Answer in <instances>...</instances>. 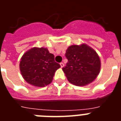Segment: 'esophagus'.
I'll use <instances>...</instances> for the list:
<instances>
[{"instance_id":"obj_1","label":"esophagus","mask_w":121,"mask_h":121,"mask_svg":"<svg viewBox=\"0 0 121 121\" xmlns=\"http://www.w3.org/2000/svg\"><path fill=\"white\" fill-rule=\"evenodd\" d=\"M60 67H61V68H62V67H64V63H63V62L60 63Z\"/></svg>"}]
</instances>
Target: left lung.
<instances>
[{"instance_id": "1", "label": "left lung", "mask_w": 121, "mask_h": 121, "mask_svg": "<svg viewBox=\"0 0 121 121\" xmlns=\"http://www.w3.org/2000/svg\"><path fill=\"white\" fill-rule=\"evenodd\" d=\"M68 62L62 68L67 79L77 86H84L96 78L100 69L99 56L85 44L71 45L66 50Z\"/></svg>"}]
</instances>
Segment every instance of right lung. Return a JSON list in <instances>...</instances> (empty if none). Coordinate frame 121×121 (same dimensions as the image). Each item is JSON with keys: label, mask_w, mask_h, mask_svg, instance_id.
Here are the masks:
<instances>
[{"label": "right lung", "mask_w": 121, "mask_h": 121, "mask_svg": "<svg viewBox=\"0 0 121 121\" xmlns=\"http://www.w3.org/2000/svg\"><path fill=\"white\" fill-rule=\"evenodd\" d=\"M60 67V64L54 60V56L45 48L35 47L28 50L20 62L23 79L31 85L40 87L51 83L54 73Z\"/></svg>", "instance_id": "1"}]
</instances>
